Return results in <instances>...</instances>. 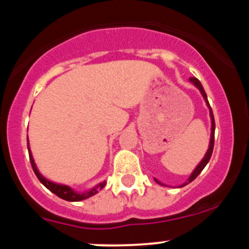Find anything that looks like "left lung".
<instances>
[{
  "instance_id": "8db88e82",
  "label": "left lung",
  "mask_w": 249,
  "mask_h": 249,
  "mask_svg": "<svg viewBox=\"0 0 249 249\" xmlns=\"http://www.w3.org/2000/svg\"><path fill=\"white\" fill-rule=\"evenodd\" d=\"M189 81L191 82L192 84H194L195 87H196L197 89L199 90V92L202 93L203 98H204L205 103H207V107H208V108H209V114H210V120H211V133H210L209 148H208L207 153H205V156L203 157V159L200 160V161H199V164L197 165L196 167H195V170H194V171H192V173H191V175H190V177L188 178V180H186L185 183H183V184H181V185H179V188H181V186H185V185H188L189 183H191L192 180H195V179L197 178V176H198L199 173L202 172V171H203V168H204L205 166H207V164H208V162H209V160H210V158H211V154H213V141H215V120H213V110H211V107H210V104H209V101H208L207 93H205L204 89H203L202 84H200V82L198 81V79H197V78H195V77H192V78H190ZM154 180H156L157 183L159 184V185H162V186H167L166 184L161 183V181H159V180H158L157 178H154Z\"/></svg>"
}]
</instances>
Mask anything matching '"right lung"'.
<instances>
[{
  "label": "right lung",
  "mask_w": 249,
  "mask_h": 249,
  "mask_svg": "<svg viewBox=\"0 0 249 249\" xmlns=\"http://www.w3.org/2000/svg\"><path fill=\"white\" fill-rule=\"evenodd\" d=\"M27 146H28L29 160H31L32 168H33L34 173H36V176L38 177L40 183H41L45 188L49 189L51 192H53L54 195H57L59 198L69 200V202H79V200L87 199V198H89V197L93 196V195L97 194L100 190H102L104 186H106V180H104V181H102V183H100V184H97L96 186H93V188H91L90 190H87V191H84V192H77V191H74L72 188H70V186L65 185V184H58V183H54V181L50 180V179L45 178L44 176L39 172L38 167H36V161H34V159H33V156H32V151H31V148H29L28 136H27Z\"/></svg>",
  "instance_id": "right-lung-1"
}]
</instances>
